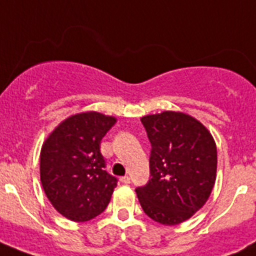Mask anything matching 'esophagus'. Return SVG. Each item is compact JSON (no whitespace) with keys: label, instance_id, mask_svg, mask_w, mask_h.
Returning a JSON list of instances; mask_svg holds the SVG:
<instances>
[{"label":"esophagus","instance_id":"34e87169","mask_svg":"<svg viewBox=\"0 0 256 256\" xmlns=\"http://www.w3.org/2000/svg\"><path fill=\"white\" fill-rule=\"evenodd\" d=\"M120 182L124 183V184H128V183L132 182V180H130V176L124 175V176H122V178H120Z\"/></svg>","mask_w":256,"mask_h":256}]
</instances>
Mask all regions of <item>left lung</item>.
Listing matches in <instances>:
<instances>
[{"instance_id": "obj_1", "label": "left lung", "mask_w": 256, "mask_h": 256, "mask_svg": "<svg viewBox=\"0 0 256 256\" xmlns=\"http://www.w3.org/2000/svg\"><path fill=\"white\" fill-rule=\"evenodd\" d=\"M148 140L150 176L136 187L144 214L174 226L191 218L210 196L216 179V146L199 120L179 112L140 118Z\"/></svg>"}]
</instances>
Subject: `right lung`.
I'll list each match as a JSON object with an SVG mask.
<instances>
[{
  "instance_id": "right-lung-1",
  "label": "right lung",
  "mask_w": 256,
  "mask_h": 256,
  "mask_svg": "<svg viewBox=\"0 0 256 256\" xmlns=\"http://www.w3.org/2000/svg\"><path fill=\"white\" fill-rule=\"evenodd\" d=\"M116 122L100 112H80L62 120L42 144L44 191L54 208L73 222L96 218L112 199L118 180L104 170L100 144Z\"/></svg>"
}]
</instances>
